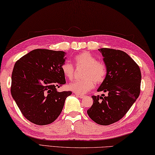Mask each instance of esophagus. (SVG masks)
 <instances>
[{
	"label": "esophagus",
	"mask_w": 155,
	"mask_h": 155,
	"mask_svg": "<svg viewBox=\"0 0 155 155\" xmlns=\"http://www.w3.org/2000/svg\"><path fill=\"white\" fill-rule=\"evenodd\" d=\"M75 94L78 97H79V98H83L84 97H85V95H81V94Z\"/></svg>",
	"instance_id": "esophagus-1"
}]
</instances>
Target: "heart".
I'll use <instances>...</instances> for the list:
<instances>
[{
    "mask_svg": "<svg viewBox=\"0 0 155 155\" xmlns=\"http://www.w3.org/2000/svg\"><path fill=\"white\" fill-rule=\"evenodd\" d=\"M74 61L77 68H85L82 76L84 78L72 81L68 86L70 90L76 94H83L94 88L95 83L100 84L104 81L107 74L104 61L97 60L91 53L84 51L76 55ZM61 70L66 79L72 80L74 78L75 70L70 63L65 61L61 65Z\"/></svg>",
    "mask_w": 155,
    "mask_h": 155,
    "instance_id": "obj_1",
    "label": "heart"
}]
</instances>
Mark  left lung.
<instances>
[{
  "label": "left lung",
  "mask_w": 155,
  "mask_h": 155,
  "mask_svg": "<svg viewBox=\"0 0 155 155\" xmlns=\"http://www.w3.org/2000/svg\"><path fill=\"white\" fill-rule=\"evenodd\" d=\"M99 51L104 58L107 74L97 91L108 94L92 95L94 103L87 114L97 124L108 125L121 119L136 102L142 76L139 66L125 52L108 48Z\"/></svg>",
  "instance_id": "left-lung-1"
}]
</instances>
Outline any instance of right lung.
I'll list each match as a JSON object with an SVG mask.
<instances>
[{
    "label": "right lung",
    "instance_id": "obj_1",
    "mask_svg": "<svg viewBox=\"0 0 155 155\" xmlns=\"http://www.w3.org/2000/svg\"><path fill=\"white\" fill-rule=\"evenodd\" d=\"M64 51L37 49L16 61L11 75V93L26 119L38 125H49L62 111L72 91L58 92L66 83L61 67Z\"/></svg>",
    "mask_w": 155,
    "mask_h": 155
}]
</instances>
